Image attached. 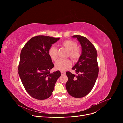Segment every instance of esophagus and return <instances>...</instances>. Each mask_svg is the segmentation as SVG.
<instances>
[{
  "mask_svg": "<svg viewBox=\"0 0 123 123\" xmlns=\"http://www.w3.org/2000/svg\"><path fill=\"white\" fill-rule=\"evenodd\" d=\"M61 75H64L65 74V73L63 72H61Z\"/></svg>",
  "mask_w": 123,
  "mask_h": 123,
  "instance_id": "esophagus-1",
  "label": "esophagus"
}]
</instances>
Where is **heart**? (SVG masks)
Listing matches in <instances>:
<instances>
[{"label": "heart", "mask_w": 123, "mask_h": 123, "mask_svg": "<svg viewBox=\"0 0 123 123\" xmlns=\"http://www.w3.org/2000/svg\"><path fill=\"white\" fill-rule=\"evenodd\" d=\"M62 45L69 50L68 56L74 61H77L81 56V50L77 48L75 42L71 40H66L62 42ZM49 55L50 58L55 60L57 58V49L55 46H51L49 50ZM72 63L68 59L58 60L55 64L56 69L63 72L71 66Z\"/></svg>", "instance_id": "b5f03b06"}]
</instances>
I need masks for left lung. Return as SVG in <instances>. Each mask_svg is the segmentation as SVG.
I'll use <instances>...</instances> for the list:
<instances>
[{
    "instance_id": "left-lung-1",
    "label": "left lung",
    "mask_w": 123,
    "mask_h": 123,
    "mask_svg": "<svg viewBox=\"0 0 123 123\" xmlns=\"http://www.w3.org/2000/svg\"><path fill=\"white\" fill-rule=\"evenodd\" d=\"M82 46V54L78 61L72 68L77 75L66 72L68 81L66 90L70 95L75 98L83 97L92 90L99 73L97 54L94 45L86 37L74 35Z\"/></svg>"
}]
</instances>
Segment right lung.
I'll use <instances>...</instances> for the list:
<instances>
[{"mask_svg": "<svg viewBox=\"0 0 123 123\" xmlns=\"http://www.w3.org/2000/svg\"><path fill=\"white\" fill-rule=\"evenodd\" d=\"M59 39L45 36L34 37L21 50L18 74L26 92L36 99L49 98L61 75L59 71L50 73L54 65L49 55L51 45Z\"/></svg>", "mask_w": 123, "mask_h": 123, "instance_id": "1", "label": "right lung"}]
</instances>
